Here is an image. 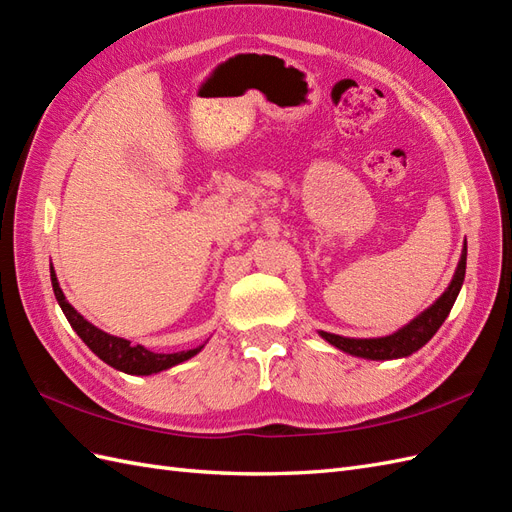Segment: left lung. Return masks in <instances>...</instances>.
Listing matches in <instances>:
<instances>
[{
    "label": "left lung",
    "mask_w": 512,
    "mask_h": 512,
    "mask_svg": "<svg viewBox=\"0 0 512 512\" xmlns=\"http://www.w3.org/2000/svg\"><path fill=\"white\" fill-rule=\"evenodd\" d=\"M465 266H467V242L463 246L461 261H458V268L454 272L452 283L448 285V290H445L437 298L435 305L428 307L424 313H419L415 320L402 326V329L393 335L376 337V339H350V337L333 335L326 331H320V335L335 348L348 352V355L363 357V359L387 361V359L409 357L415 350L422 348L428 339L439 331V326L445 322V318H448L454 300H456L458 292H461V285L465 279Z\"/></svg>",
    "instance_id": "obj_1"
}]
</instances>
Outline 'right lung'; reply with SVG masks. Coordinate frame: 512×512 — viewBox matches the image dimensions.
<instances>
[{
  "label": "right lung",
  "mask_w": 512,
  "mask_h": 512,
  "mask_svg": "<svg viewBox=\"0 0 512 512\" xmlns=\"http://www.w3.org/2000/svg\"><path fill=\"white\" fill-rule=\"evenodd\" d=\"M51 285H54V294L58 298V305L62 307L69 324L73 326V331L82 337V342L90 350H93L101 361H106L108 365H112V368L121 370L125 374L149 376V374H155V372H162V370L173 368V365H177L181 361H188L190 357H194L196 352H201V348H203V346H199V348H192V350L170 352V355H162V352H151L140 344L134 346L131 342H127V339L103 333L101 329H97L95 324H90L88 320H84V316H80V313H77L69 305V300L64 298L54 268H51Z\"/></svg>",
  "instance_id": "1"
}]
</instances>
